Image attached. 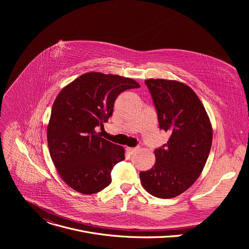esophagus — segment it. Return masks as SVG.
<instances>
[{"label": "esophagus", "mask_w": 249, "mask_h": 249, "mask_svg": "<svg viewBox=\"0 0 249 249\" xmlns=\"http://www.w3.org/2000/svg\"><path fill=\"white\" fill-rule=\"evenodd\" d=\"M137 150H138V148H129V147L126 148V151H127L129 154H131V155L134 154V153H136Z\"/></svg>", "instance_id": "obj_1"}]
</instances>
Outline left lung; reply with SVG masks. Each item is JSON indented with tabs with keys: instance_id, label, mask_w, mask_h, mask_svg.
Masks as SVG:
<instances>
[{
	"instance_id": "left-lung-1",
	"label": "left lung",
	"mask_w": 249,
	"mask_h": 249,
	"mask_svg": "<svg viewBox=\"0 0 249 249\" xmlns=\"http://www.w3.org/2000/svg\"><path fill=\"white\" fill-rule=\"evenodd\" d=\"M145 84L160 129L170 137L155 150L154 167L140 172L141 183L155 197L173 198L187 190L201 174L211 151L212 126L202 102L188 86L160 79Z\"/></svg>"
}]
</instances>
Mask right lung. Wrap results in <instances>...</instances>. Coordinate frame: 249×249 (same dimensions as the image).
<instances>
[{
    "label": "right lung",
    "instance_id": "1",
    "mask_svg": "<svg viewBox=\"0 0 249 249\" xmlns=\"http://www.w3.org/2000/svg\"><path fill=\"white\" fill-rule=\"evenodd\" d=\"M138 88L132 79L91 72L56 97L47 127L48 147L58 173L71 188L93 194L111 183L110 172L125 159V151L96 131L112 115L117 96Z\"/></svg>",
    "mask_w": 249,
    "mask_h": 249
}]
</instances>
